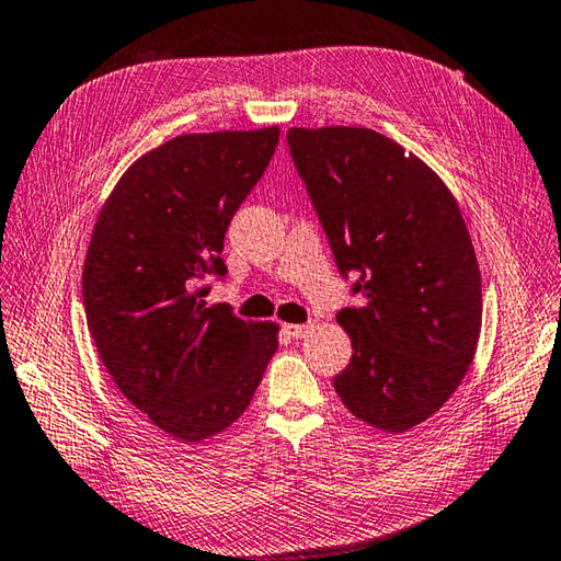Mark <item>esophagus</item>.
I'll list each match as a JSON object with an SVG mask.
<instances>
[{
    "label": "esophagus",
    "instance_id": "34e87169",
    "mask_svg": "<svg viewBox=\"0 0 561 561\" xmlns=\"http://www.w3.org/2000/svg\"><path fill=\"white\" fill-rule=\"evenodd\" d=\"M311 331V325L309 323H284V333H287L289 337H304L306 333Z\"/></svg>",
    "mask_w": 561,
    "mask_h": 561
}]
</instances>
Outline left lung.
Returning <instances> with one entry per match:
<instances>
[{
	"mask_svg": "<svg viewBox=\"0 0 561 561\" xmlns=\"http://www.w3.org/2000/svg\"><path fill=\"white\" fill-rule=\"evenodd\" d=\"M291 158L359 309L337 313L353 359L333 379L357 421L405 433L453 397L477 355L481 272L449 186L362 126L289 128Z\"/></svg>",
	"mask_w": 561,
	"mask_h": 561,
	"instance_id": "left-lung-1",
	"label": "left lung"
}]
</instances>
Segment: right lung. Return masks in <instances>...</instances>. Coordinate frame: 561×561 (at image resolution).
I'll return each instance as SVG.
<instances>
[{
	"label": "right lung",
	"instance_id": "obj_1",
	"mask_svg": "<svg viewBox=\"0 0 561 561\" xmlns=\"http://www.w3.org/2000/svg\"><path fill=\"white\" fill-rule=\"evenodd\" d=\"M279 126L184 134L140 156L96 214L82 296L102 365L162 433L202 443L245 413L279 325L208 304L224 238L265 172Z\"/></svg>",
	"mask_w": 561,
	"mask_h": 561
}]
</instances>
